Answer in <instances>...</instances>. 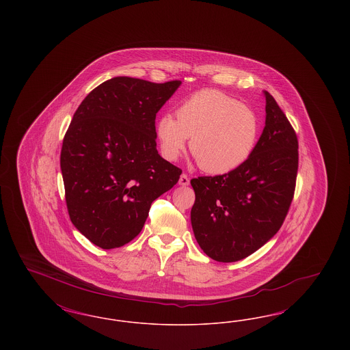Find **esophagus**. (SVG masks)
Returning <instances> with one entry per match:
<instances>
[{
  "mask_svg": "<svg viewBox=\"0 0 350 350\" xmlns=\"http://www.w3.org/2000/svg\"><path fill=\"white\" fill-rule=\"evenodd\" d=\"M178 183L181 185V186H187L189 183H190V180H189V177H187V174H181V177H180V180H178Z\"/></svg>",
  "mask_w": 350,
  "mask_h": 350,
  "instance_id": "1",
  "label": "esophagus"
}]
</instances>
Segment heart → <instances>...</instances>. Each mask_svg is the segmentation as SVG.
I'll return each instance as SVG.
<instances>
[{"instance_id":"b5f03b06","label":"heart","mask_w":350,"mask_h":350,"mask_svg":"<svg viewBox=\"0 0 350 350\" xmlns=\"http://www.w3.org/2000/svg\"><path fill=\"white\" fill-rule=\"evenodd\" d=\"M156 133L167 160L189 148L202 170L224 174L240 167L254 150L260 122L253 110L217 90H202L177 109V118H159Z\"/></svg>"}]
</instances>
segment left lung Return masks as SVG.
Listing matches in <instances>:
<instances>
[{"instance_id":"8db88e82","label":"left lung","mask_w":350,"mask_h":350,"mask_svg":"<svg viewBox=\"0 0 350 350\" xmlns=\"http://www.w3.org/2000/svg\"><path fill=\"white\" fill-rule=\"evenodd\" d=\"M265 127L250 159L215 177H198L191 227L202 250L219 262L248 257L278 232L294 197L298 137L264 90Z\"/></svg>"}]
</instances>
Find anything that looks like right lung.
Instances as JSON below:
<instances>
[{
  "mask_svg": "<svg viewBox=\"0 0 350 350\" xmlns=\"http://www.w3.org/2000/svg\"><path fill=\"white\" fill-rule=\"evenodd\" d=\"M181 83L114 77L93 89L73 116L60 154L68 213L102 250L135 239L152 202L180 180L183 170L157 152L154 119Z\"/></svg>",
  "mask_w": 350,
  "mask_h": 350,
  "instance_id": "1",
  "label": "right lung"
}]
</instances>
